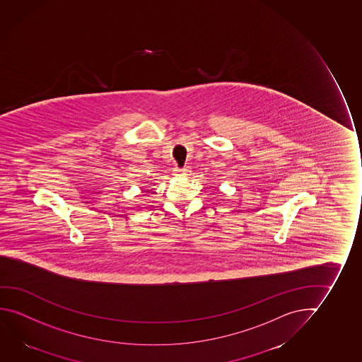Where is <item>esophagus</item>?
<instances>
[{
  "instance_id": "esophagus-1",
  "label": "esophagus",
  "mask_w": 362,
  "mask_h": 362,
  "mask_svg": "<svg viewBox=\"0 0 362 362\" xmlns=\"http://www.w3.org/2000/svg\"><path fill=\"white\" fill-rule=\"evenodd\" d=\"M175 173L179 174V175H189L190 169L188 167L183 168V169H178V168H177V169H175Z\"/></svg>"
}]
</instances>
